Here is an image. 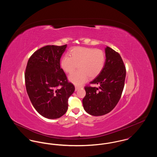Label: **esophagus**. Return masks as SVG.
I'll return each instance as SVG.
<instances>
[{
    "instance_id": "esophagus-1",
    "label": "esophagus",
    "mask_w": 157,
    "mask_h": 157,
    "mask_svg": "<svg viewBox=\"0 0 157 157\" xmlns=\"http://www.w3.org/2000/svg\"><path fill=\"white\" fill-rule=\"evenodd\" d=\"M79 87H78V86H75V91H77L78 90H79Z\"/></svg>"
}]
</instances>
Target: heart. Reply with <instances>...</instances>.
<instances>
[{"label": "heart", "mask_w": 157, "mask_h": 157, "mask_svg": "<svg viewBox=\"0 0 157 157\" xmlns=\"http://www.w3.org/2000/svg\"><path fill=\"white\" fill-rule=\"evenodd\" d=\"M65 55L60 61L62 69L72 74L78 66L79 71L69 75V81L76 86L86 82L88 77L94 79L102 71L105 63V55L101 49L86 47H75Z\"/></svg>", "instance_id": "b5f03b06"}]
</instances>
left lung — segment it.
<instances>
[{
  "mask_svg": "<svg viewBox=\"0 0 157 157\" xmlns=\"http://www.w3.org/2000/svg\"><path fill=\"white\" fill-rule=\"evenodd\" d=\"M105 63L101 73L90 84L99 87L86 86V95L82 99L85 111L93 116H102L115 107L124 87L126 69L120 54L106 46Z\"/></svg>",
  "mask_w": 157,
  "mask_h": 157,
  "instance_id": "8db88e82",
  "label": "left lung"
}]
</instances>
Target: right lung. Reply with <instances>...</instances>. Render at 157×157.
<instances>
[{
  "label": "right lung",
  "instance_id": "obj_1",
  "mask_svg": "<svg viewBox=\"0 0 157 157\" xmlns=\"http://www.w3.org/2000/svg\"><path fill=\"white\" fill-rule=\"evenodd\" d=\"M67 47L41 48L30 56L26 68L25 85L30 101L36 111L48 119L59 118L67 112L68 98L75 91L60 66Z\"/></svg>",
  "mask_w": 157,
  "mask_h": 157
}]
</instances>
